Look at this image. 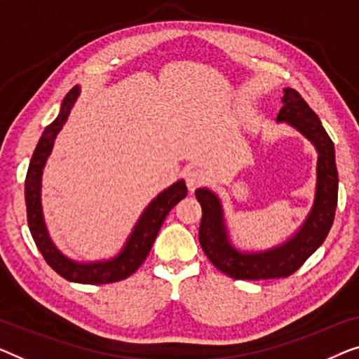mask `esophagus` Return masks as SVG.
<instances>
[{
  "label": "esophagus",
  "mask_w": 359,
  "mask_h": 359,
  "mask_svg": "<svg viewBox=\"0 0 359 359\" xmlns=\"http://www.w3.org/2000/svg\"><path fill=\"white\" fill-rule=\"evenodd\" d=\"M203 180H205L203 170L190 169L185 172V184H187V187H189L190 191H194L196 187H200L201 184H203Z\"/></svg>",
  "instance_id": "esophagus-1"
}]
</instances>
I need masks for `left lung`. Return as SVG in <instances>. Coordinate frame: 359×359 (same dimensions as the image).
<instances>
[{
    "label": "left lung",
    "instance_id": "1",
    "mask_svg": "<svg viewBox=\"0 0 359 359\" xmlns=\"http://www.w3.org/2000/svg\"><path fill=\"white\" fill-rule=\"evenodd\" d=\"M276 122L291 125L306 136L317 151L314 203L294 234L266 250L249 252L237 249L229 237L219 196L206 187L195 191L203 211L198 231L201 249L216 269L236 280H270L292 275L324 244L335 218L338 200L335 148L319 117L297 90L286 88L283 109Z\"/></svg>",
    "mask_w": 359,
    "mask_h": 359
}]
</instances>
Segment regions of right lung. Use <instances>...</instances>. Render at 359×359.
<instances>
[{
    "label": "right lung",
    "mask_w": 359,
    "mask_h": 359,
    "mask_svg": "<svg viewBox=\"0 0 359 359\" xmlns=\"http://www.w3.org/2000/svg\"><path fill=\"white\" fill-rule=\"evenodd\" d=\"M81 94L79 86L69 90L65 95L62 107H60L58 117L43 130L40 136L37 148H35L32 159H30L27 175H26V206H27V224L30 234L34 237L35 245L43 255V259L52 269L65 280L73 283H83V285H105V283H115L128 278L140 269L141 264L148 257L151 247H153L156 236L163 226L165 216L182 198L187 195V185L184 180H177L169 189L161 191L151 203L146 206L143 213L133 226L122 250L109 260L97 262H78L69 259L53 244L52 237L48 234L47 224L43 219L42 210V174L47 164V159L53 149V143L57 135L62 131L63 125L67 123L74 102Z\"/></svg>",
    "instance_id": "add662e5"
}]
</instances>
